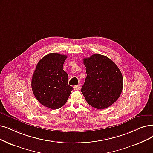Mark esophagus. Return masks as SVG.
Returning <instances> with one entry per match:
<instances>
[{
  "instance_id": "obj_1",
  "label": "esophagus",
  "mask_w": 153,
  "mask_h": 153,
  "mask_svg": "<svg viewBox=\"0 0 153 153\" xmlns=\"http://www.w3.org/2000/svg\"><path fill=\"white\" fill-rule=\"evenodd\" d=\"M73 88H74L75 90H79L80 89V85H76V86H75L74 87H73Z\"/></svg>"
}]
</instances>
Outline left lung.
<instances>
[{"mask_svg":"<svg viewBox=\"0 0 153 153\" xmlns=\"http://www.w3.org/2000/svg\"><path fill=\"white\" fill-rule=\"evenodd\" d=\"M87 77L81 91L91 107L104 109L112 105L123 88V78L119 68L108 57L94 54L83 59Z\"/></svg>","mask_w":153,"mask_h":153,"instance_id":"1","label":"left lung"}]
</instances>
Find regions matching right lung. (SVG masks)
<instances>
[{
    "instance_id": "1",
    "label": "right lung",
    "mask_w": 153,
    "mask_h": 153,
    "mask_svg": "<svg viewBox=\"0 0 153 153\" xmlns=\"http://www.w3.org/2000/svg\"><path fill=\"white\" fill-rule=\"evenodd\" d=\"M66 58L55 53L47 54L39 61L33 75L31 87L36 99L53 110L63 106L73 90L63 69Z\"/></svg>"
}]
</instances>
